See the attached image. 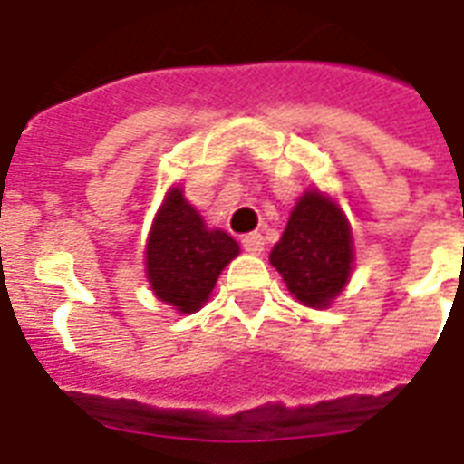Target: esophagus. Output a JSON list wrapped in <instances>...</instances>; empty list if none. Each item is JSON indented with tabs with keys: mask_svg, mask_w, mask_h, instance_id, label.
Masks as SVG:
<instances>
[{
	"mask_svg": "<svg viewBox=\"0 0 464 464\" xmlns=\"http://www.w3.org/2000/svg\"><path fill=\"white\" fill-rule=\"evenodd\" d=\"M243 248L253 253V256H260L263 250H266V238L260 236V233H248L246 238H243Z\"/></svg>",
	"mask_w": 464,
	"mask_h": 464,
	"instance_id": "obj_1",
	"label": "esophagus"
}]
</instances>
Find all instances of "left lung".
<instances>
[{
	"label": "left lung",
	"mask_w": 464,
	"mask_h": 464,
	"mask_svg": "<svg viewBox=\"0 0 464 464\" xmlns=\"http://www.w3.org/2000/svg\"><path fill=\"white\" fill-rule=\"evenodd\" d=\"M352 233L337 206L307 191L290 214L270 263L307 307H327L352 273Z\"/></svg>",
	"instance_id": "1"
}]
</instances>
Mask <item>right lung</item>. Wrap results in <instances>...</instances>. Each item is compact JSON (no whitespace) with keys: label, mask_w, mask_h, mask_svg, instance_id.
<instances>
[{"label":"right lung","mask_w":464,"mask_h":464,"mask_svg":"<svg viewBox=\"0 0 464 464\" xmlns=\"http://www.w3.org/2000/svg\"><path fill=\"white\" fill-rule=\"evenodd\" d=\"M236 256L238 243L228 233L208 231L179 188L169 191L147 243V277L160 300L197 312Z\"/></svg>","instance_id":"add662e5"}]
</instances>
